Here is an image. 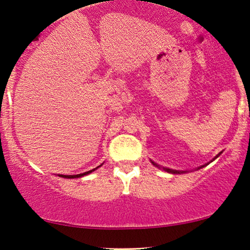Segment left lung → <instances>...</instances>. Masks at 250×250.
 Masks as SVG:
<instances>
[{
	"mask_svg": "<svg viewBox=\"0 0 250 250\" xmlns=\"http://www.w3.org/2000/svg\"><path fill=\"white\" fill-rule=\"evenodd\" d=\"M220 154H221V153H220ZM220 154H219V155H220ZM219 155H217V156H219ZM152 163H153L154 165H156V167H160V165H157L156 163H154V162H152ZM203 167H204V165H203ZM200 167H199V168H200ZM163 170H165V171H167V172H168V173H179V174L182 173V171L171 170V168H167V167H163Z\"/></svg>",
	"mask_w": 250,
	"mask_h": 250,
	"instance_id": "left-lung-1",
	"label": "left lung"
}]
</instances>
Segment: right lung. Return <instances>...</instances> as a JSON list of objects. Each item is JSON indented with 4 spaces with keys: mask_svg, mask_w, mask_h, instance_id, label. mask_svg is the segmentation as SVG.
Returning <instances> with one entry per match:
<instances>
[{
    "mask_svg": "<svg viewBox=\"0 0 250 250\" xmlns=\"http://www.w3.org/2000/svg\"><path fill=\"white\" fill-rule=\"evenodd\" d=\"M100 167H101V165H100ZM97 167H96V168H97ZM93 171H95V168H93V170H90V171H87V172H85V173H80V174H76V175H62V174H60V177H62V178H68V179L80 178V177H83V175L88 174V173H90V172H93Z\"/></svg>",
    "mask_w": 250,
    "mask_h": 250,
    "instance_id": "1",
    "label": "right lung"
}]
</instances>
